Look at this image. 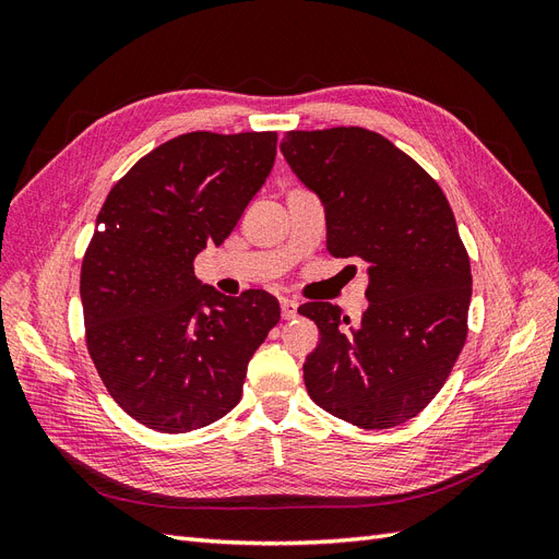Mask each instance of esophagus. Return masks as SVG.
<instances>
[{
	"label": "esophagus",
	"instance_id": "1",
	"mask_svg": "<svg viewBox=\"0 0 559 559\" xmlns=\"http://www.w3.org/2000/svg\"><path fill=\"white\" fill-rule=\"evenodd\" d=\"M280 308H282V319H294L298 314V302L294 298H282Z\"/></svg>",
	"mask_w": 559,
	"mask_h": 559
}]
</instances>
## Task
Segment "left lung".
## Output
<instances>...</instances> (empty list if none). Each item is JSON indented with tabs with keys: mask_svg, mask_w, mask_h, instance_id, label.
<instances>
[{
	"mask_svg": "<svg viewBox=\"0 0 559 559\" xmlns=\"http://www.w3.org/2000/svg\"><path fill=\"white\" fill-rule=\"evenodd\" d=\"M280 151L324 205L326 249L368 265L359 326L333 302L298 308L319 329L308 394L361 429L399 427L441 392L466 343L471 263L454 214L441 186L366 128L294 130Z\"/></svg>",
	"mask_w": 559,
	"mask_h": 559,
	"instance_id": "obj_1",
	"label": "left lung"
}]
</instances>
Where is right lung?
<instances>
[{
  "instance_id": "add662e5",
  "label": "right lung",
  "mask_w": 559,
  "mask_h": 559,
  "mask_svg": "<svg viewBox=\"0 0 559 559\" xmlns=\"http://www.w3.org/2000/svg\"><path fill=\"white\" fill-rule=\"evenodd\" d=\"M277 156L275 132H189L130 167L97 214L81 265L91 359L107 392L140 425L186 433L242 399L253 352L280 302L202 284L193 259L222 247Z\"/></svg>"
}]
</instances>
